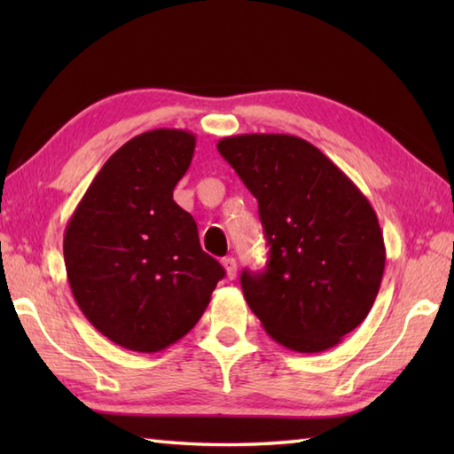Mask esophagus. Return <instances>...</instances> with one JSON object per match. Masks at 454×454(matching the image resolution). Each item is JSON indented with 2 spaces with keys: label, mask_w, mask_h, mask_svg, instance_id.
I'll list each match as a JSON object with an SVG mask.
<instances>
[{
  "label": "esophagus",
  "mask_w": 454,
  "mask_h": 454,
  "mask_svg": "<svg viewBox=\"0 0 454 454\" xmlns=\"http://www.w3.org/2000/svg\"><path fill=\"white\" fill-rule=\"evenodd\" d=\"M222 265H224V269H226V277L228 278H234L236 277L238 263H236L234 257H224V259H222Z\"/></svg>",
  "instance_id": "obj_1"
}]
</instances>
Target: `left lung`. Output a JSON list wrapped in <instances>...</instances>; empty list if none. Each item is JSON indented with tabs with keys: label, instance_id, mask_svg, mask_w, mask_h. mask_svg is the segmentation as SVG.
Masks as SVG:
<instances>
[{
	"label": "left lung",
	"instance_id": "1",
	"mask_svg": "<svg viewBox=\"0 0 454 454\" xmlns=\"http://www.w3.org/2000/svg\"><path fill=\"white\" fill-rule=\"evenodd\" d=\"M216 148L257 199L269 246L265 271L239 277L249 308L286 349H332L371 312L387 263L369 199L291 134H239Z\"/></svg>",
	"mask_w": 454,
	"mask_h": 454
}]
</instances>
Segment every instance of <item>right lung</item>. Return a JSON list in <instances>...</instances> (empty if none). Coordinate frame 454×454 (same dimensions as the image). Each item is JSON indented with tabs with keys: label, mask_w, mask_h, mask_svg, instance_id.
<instances>
[{
	"label": "right lung",
	"mask_w": 454,
	"mask_h": 454,
	"mask_svg": "<svg viewBox=\"0 0 454 454\" xmlns=\"http://www.w3.org/2000/svg\"><path fill=\"white\" fill-rule=\"evenodd\" d=\"M195 134L142 132L105 161L64 234V263L83 316L113 343L156 353L187 335L224 269L200 249L173 200Z\"/></svg>",
	"instance_id": "1"
}]
</instances>
